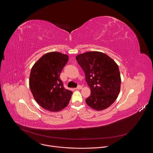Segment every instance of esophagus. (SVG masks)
Masks as SVG:
<instances>
[{"label":"esophagus","mask_w":153,"mask_h":153,"mask_svg":"<svg viewBox=\"0 0 153 153\" xmlns=\"http://www.w3.org/2000/svg\"><path fill=\"white\" fill-rule=\"evenodd\" d=\"M82 88V86H80V85H79L76 89V90H81Z\"/></svg>","instance_id":"esophagus-1"}]
</instances>
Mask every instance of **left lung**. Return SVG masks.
I'll return each mask as SVG.
<instances>
[{"label": "left lung", "mask_w": 153, "mask_h": 153, "mask_svg": "<svg viewBox=\"0 0 153 153\" xmlns=\"http://www.w3.org/2000/svg\"><path fill=\"white\" fill-rule=\"evenodd\" d=\"M76 59L85 74L91 95L85 101L96 111L110 106L117 99L121 78L117 64L110 57L99 51L78 54Z\"/></svg>", "instance_id": "left-lung-1"}]
</instances>
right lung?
I'll return each mask as SVG.
<instances>
[{
	"mask_svg": "<svg viewBox=\"0 0 153 153\" xmlns=\"http://www.w3.org/2000/svg\"><path fill=\"white\" fill-rule=\"evenodd\" d=\"M68 61V56L50 52L33 66L29 80L30 90L36 102L46 110L61 111L70 102L73 92L65 89L60 74Z\"/></svg>",
	"mask_w": 153,
	"mask_h": 153,
	"instance_id": "obj_1",
	"label": "right lung"
}]
</instances>
